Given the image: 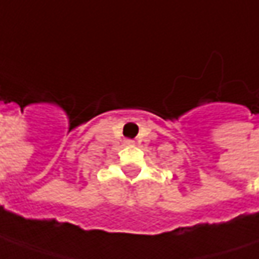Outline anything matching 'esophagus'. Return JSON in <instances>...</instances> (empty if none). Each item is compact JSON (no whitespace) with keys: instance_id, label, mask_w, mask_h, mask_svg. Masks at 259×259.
Segmentation results:
<instances>
[{"instance_id":"obj_1","label":"esophagus","mask_w":259,"mask_h":259,"mask_svg":"<svg viewBox=\"0 0 259 259\" xmlns=\"http://www.w3.org/2000/svg\"><path fill=\"white\" fill-rule=\"evenodd\" d=\"M124 144L130 145V146H133V145H135V142H133V141H129V139H127V141H124Z\"/></svg>"}]
</instances>
